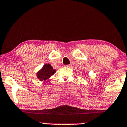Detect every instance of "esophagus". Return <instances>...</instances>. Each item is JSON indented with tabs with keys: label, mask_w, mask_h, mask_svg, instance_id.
Listing matches in <instances>:
<instances>
[{
	"label": "esophagus",
	"mask_w": 127,
	"mask_h": 127,
	"mask_svg": "<svg viewBox=\"0 0 127 127\" xmlns=\"http://www.w3.org/2000/svg\"><path fill=\"white\" fill-rule=\"evenodd\" d=\"M66 67H69V68H71V67H72V65H66L65 66Z\"/></svg>",
	"instance_id": "obj_1"
}]
</instances>
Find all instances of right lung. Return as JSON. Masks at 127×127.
Wrapping results in <instances>:
<instances>
[{
    "instance_id": "right-lung-1",
    "label": "right lung",
    "mask_w": 127,
    "mask_h": 127,
    "mask_svg": "<svg viewBox=\"0 0 127 127\" xmlns=\"http://www.w3.org/2000/svg\"><path fill=\"white\" fill-rule=\"evenodd\" d=\"M56 72V70L54 69L50 64H46L36 73V77L40 81H45L48 80Z\"/></svg>"
}]
</instances>
